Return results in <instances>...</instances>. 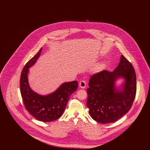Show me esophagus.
<instances>
[{"label":"esophagus","mask_w":150,"mask_h":150,"mask_svg":"<svg viewBox=\"0 0 150 150\" xmlns=\"http://www.w3.org/2000/svg\"><path fill=\"white\" fill-rule=\"evenodd\" d=\"M79 86L81 88H85L86 87V82L84 80H81L79 83Z\"/></svg>","instance_id":"1"}]
</instances>
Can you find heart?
Wrapping results in <instances>:
<instances>
[{
	"instance_id": "b5f03b06",
	"label": "heart",
	"mask_w": 150,
	"mask_h": 150,
	"mask_svg": "<svg viewBox=\"0 0 150 150\" xmlns=\"http://www.w3.org/2000/svg\"><path fill=\"white\" fill-rule=\"evenodd\" d=\"M102 64H99V65H98V66L96 67V71H100V70L102 69Z\"/></svg>"
}]
</instances>
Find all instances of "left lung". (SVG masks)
<instances>
[{"instance_id": "8db88e82", "label": "left lung", "mask_w": 150, "mask_h": 150, "mask_svg": "<svg viewBox=\"0 0 150 150\" xmlns=\"http://www.w3.org/2000/svg\"><path fill=\"white\" fill-rule=\"evenodd\" d=\"M119 77L126 81L122 92L117 91L114 81ZM86 92V106L94 120L102 124L114 122L132 106L137 91L136 75L132 64L123 55L114 71L103 70L91 76Z\"/></svg>"}]
</instances>
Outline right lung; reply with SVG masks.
Returning <instances> with one entry per match:
<instances>
[{
  "instance_id": "1",
  "label": "right lung",
  "mask_w": 150,
  "mask_h": 150,
  "mask_svg": "<svg viewBox=\"0 0 150 150\" xmlns=\"http://www.w3.org/2000/svg\"><path fill=\"white\" fill-rule=\"evenodd\" d=\"M42 48L25 65L20 77V91L23 104L27 111L36 120L43 122L54 121L59 118L72 93L76 91L78 84L73 81L62 84L56 92L42 96L33 92L28 80L29 68L35 63Z\"/></svg>"
}]
</instances>
